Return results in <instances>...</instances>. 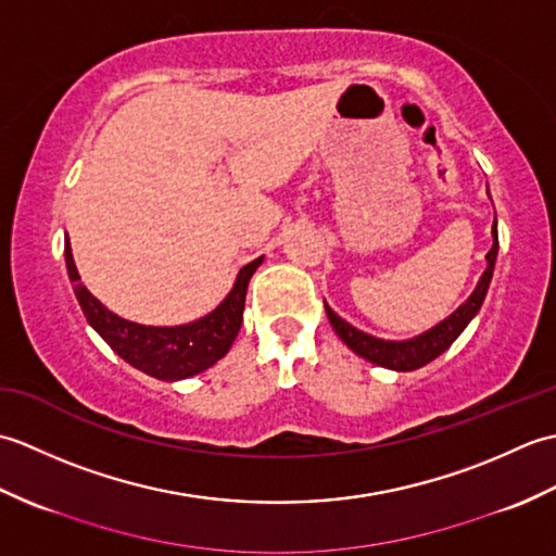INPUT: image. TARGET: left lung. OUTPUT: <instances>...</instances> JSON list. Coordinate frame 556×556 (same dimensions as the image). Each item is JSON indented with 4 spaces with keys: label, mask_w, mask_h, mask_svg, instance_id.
Listing matches in <instances>:
<instances>
[{
    "label": "left lung",
    "mask_w": 556,
    "mask_h": 556,
    "mask_svg": "<svg viewBox=\"0 0 556 556\" xmlns=\"http://www.w3.org/2000/svg\"><path fill=\"white\" fill-rule=\"evenodd\" d=\"M497 251H500V241H497V217H494L492 224V248L490 253L485 255L488 267L482 271V277L478 279V287L473 289V293L458 305V308L444 317L442 323H437L434 327H430L428 332H422L413 339H404V341H389V339H377L372 334H365L361 329L353 327L351 323H346L344 317H339L329 305L325 303V313L332 323L334 332L339 334V339L344 344L358 353L361 358L370 361L372 365H380V368L387 370H396V372H410L418 370L422 365H428L430 361H434L437 356L454 344L456 337L464 332L468 327V323L473 320L478 315L482 301L488 296L490 281H492V271H494V263H497Z\"/></svg>",
    "instance_id": "8db88e82"
}]
</instances>
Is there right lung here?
I'll return each instance as SVG.
<instances>
[{"label": "right lung", "mask_w": 556, "mask_h": 556, "mask_svg": "<svg viewBox=\"0 0 556 556\" xmlns=\"http://www.w3.org/2000/svg\"><path fill=\"white\" fill-rule=\"evenodd\" d=\"M64 257L68 279L74 285V293L88 325L108 341L116 356H122L140 372L164 382L186 380V377L203 372L227 356L243 323L248 281H251L253 271L263 265V255H260L253 263L241 267L231 291L215 311L186 325L155 327L124 320V317L112 313L108 305H102L92 296L86 285H80L68 236L64 243Z\"/></svg>", "instance_id": "add662e5"}]
</instances>
